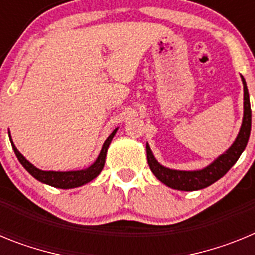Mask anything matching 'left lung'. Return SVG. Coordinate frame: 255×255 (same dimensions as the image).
Returning a JSON list of instances; mask_svg holds the SVG:
<instances>
[{"mask_svg":"<svg viewBox=\"0 0 255 255\" xmlns=\"http://www.w3.org/2000/svg\"><path fill=\"white\" fill-rule=\"evenodd\" d=\"M242 80L243 85H244V116H243V124L242 128H240V131H239L233 145L224 154H221L217 159H215L211 164H208L207 167L198 171H180L164 167V166L157 162L149 145L147 144V159L150 171L154 173V176L159 181L163 182L164 185L176 189V190H200V189L207 188V186L212 185L217 180H220L236 163L239 157L242 155L245 147H247L252 129V110L251 101H249V92H248L247 83H245V79L243 76Z\"/></svg>","mask_w":255,"mask_h":255,"instance_id":"obj_1","label":"left lung"}]
</instances>
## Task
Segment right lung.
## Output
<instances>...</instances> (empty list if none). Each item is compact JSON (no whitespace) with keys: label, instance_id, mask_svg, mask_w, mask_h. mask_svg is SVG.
<instances>
[{"label":"right lung","instance_id":"right-lung-1","mask_svg":"<svg viewBox=\"0 0 255 255\" xmlns=\"http://www.w3.org/2000/svg\"><path fill=\"white\" fill-rule=\"evenodd\" d=\"M117 129H115L112 131V134L106 139V141L103 143V147L101 149L100 155H98V158L96 159L92 166H89L88 168H84V170H79V171H43L39 170L34 166V164H31L28 159L21 154V153L17 150V148L15 147V144L12 143L11 140V135L10 136V141L11 145H12V149L16 154L17 159H19L20 163L22 164V167L25 168L29 173H30L31 176L37 179L38 181L43 182V184H47V185H51L53 188H60V189H73V188H78V186H82L87 182L92 181L93 179H96L98 175H100L101 171L103 170V166H105L106 162V154H107V149L110 147V144H111L112 138L116 134ZM10 134V132H8Z\"/></svg>","mask_w":255,"mask_h":255}]
</instances>
